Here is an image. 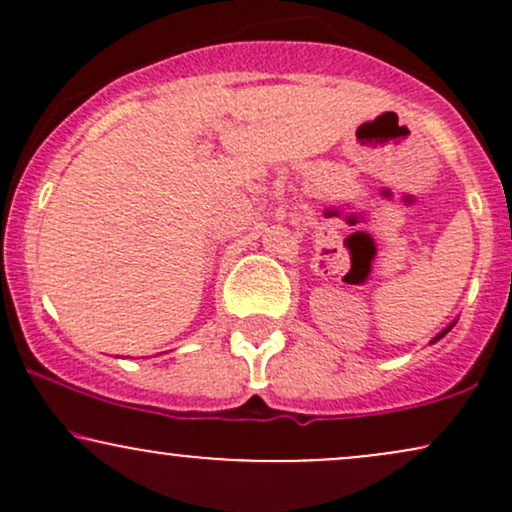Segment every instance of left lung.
<instances>
[{
	"mask_svg": "<svg viewBox=\"0 0 512 512\" xmlns=\"http://www.w3.org/2000/svg\"><path fill=\"white\" fill-rule=\"evenodd\" d=\"M450 330H452V325H450V327H448V330H445V332H440V334H438V337H436V339H433V342H438V339H440V337H445V334H448Z\"/></svg>",
	"mask_w": 512,
	"mask_h": 512,
	"instance_id": "obj_1",
	"label": "left lung"
}]
</instances>
